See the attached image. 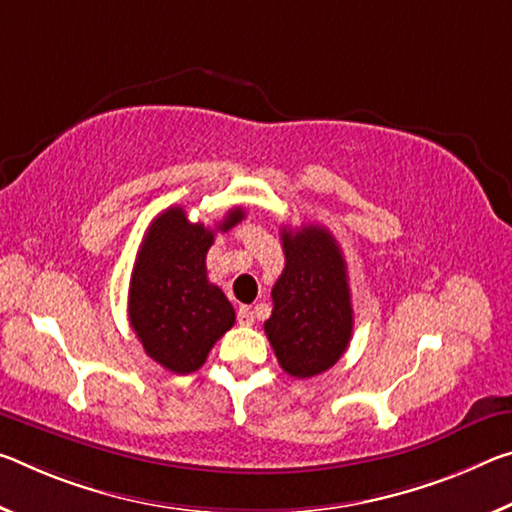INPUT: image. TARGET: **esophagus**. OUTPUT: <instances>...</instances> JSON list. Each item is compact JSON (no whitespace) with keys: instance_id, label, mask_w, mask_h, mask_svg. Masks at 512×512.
Returning <instances> with one entry per match:
<instances>
[{"instance_id":"obj_1","label":"esophagus","mask_w":512,"mask_h":512,"mask_svg":"<svg viewBox=\"0 0 512 512\" xmlns=\"http://www.w3.org/2000/svg\"><path fill=\"white\" fill-rule=\"evenodd\" d=\"M237 321H239V326H253L255 323V314L250 312V307H239L237 310Z\"/></svg>"}]
</instances>
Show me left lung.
Returning a JSON list of instances; mask_svg holds the SVG:
<instances>
[{"instance_id":"8db88e82","label":"left lung","mask_w":512,"mask_h":512,"mask_svg":"<svg viewBox=\"0 0 512 512\" xmlns=\"http://www.w3.org/2000/svg\"><path fill=\"white\" fill-rule=\"evenodd\" d=\"M285 269L273 285V312L264 332L280 367L312 378L342 358L353 335L346 262L321 225L282 230Z\"/></svg>"}]
</instances>
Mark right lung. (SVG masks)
<instances>
[{"label":"right lung","instance_id":"obj_1","mask_svg":"<svg viewBox=\"0 0 512 512\" xmlns=\"http://www.w3.org/2000/svg\"><path fill=\"white\" fill-rule=\"evenodd\" d=\"M246 216L241 207L221 223H191L182 207H168L150 223L129 282L132 330L154 362L173 373L205 364L212 346L234 326V307L207 280V250L214 234Z\"/></svg>","mask_w":512,"mask_h":512}]
</instances>
